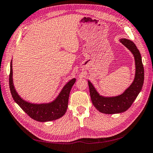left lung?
<instances>
[{"instance_id": "1", "label": "left lung", "mask_w": 153, "mask_h": 153, "mask_svg": "<svg viewBox=\"0 0 153 153\" xmlns=\"http://www.w3.org/2000/svg\"><path fill=\"white\" fill-rule=\"evenodd\" d=\"M119 41L134 56L135 73L134 79L131 85L119 95L105 97L101 95L93 84L88 80L90 94L93 105L99 111L107 114H119L127 111L137 98L144 84V71L140 51L135 43L131 40L123 38L120 39Z\"/></svg>"}]
</instances>
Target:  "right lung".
I'll return each mask as SVG.
<instances>
[{"instance_id":"right-lung-1","label":"right lung","mask_w":153,"mask_h":153,"mask_svg":"<svg viewBox=\"0 0 153 153\" xmlns=\"http://www.w3.org/2000/svg\"><path fill=\"white\" fill-rule=\"evenodd\" d=\"M76 79L73 78L63 86L52 101L43 103H33L24 100L17 93L13 81L12 60L10 65L9 88L15 102L33 119L39 122H48L61 118L66 112L68 107L69 93Z\"/></svg>"}]
</instances>
